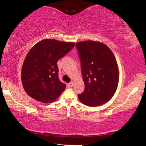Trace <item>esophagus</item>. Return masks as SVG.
Segmentation results:
<instances>
[{
	"instance_id": "obj_1",
	"label": "esophagus",
	"mask_w": 146,
	"mask_h": 146,
	"mask_svg": "<svg viewBox=\"0 0 146 146\" xmlns=\"http://www.w3.org/2000/svg\"><path fill=\"white\" fill-rule=\"evenodd\" d=\"M73 86V82H70L68 84V87H72V86Z\"/></svg>"
}]
</instances>
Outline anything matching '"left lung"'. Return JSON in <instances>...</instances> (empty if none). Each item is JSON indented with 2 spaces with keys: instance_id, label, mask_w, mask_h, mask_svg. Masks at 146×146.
<instances>
[{
  "instance_id": "left-lung-1",
  "label": "left lung",
  "mask_w": 146,
  "mask_h": 146,
  "mask_svg": "<svg viewBox=\"0 0 146 146\" xmlns=\"http://www.w3.org/2000/svg\"><path fill=\"white\" fill-rule=\"evenodd\" d=\"M81 61L85 90L78 95L80 102L90 107L110 100L119 84V72L115 56L107 45L88 40L76 44Z\"/></svg>"
}]
</instances>
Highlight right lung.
Wrapping results in <instances>:
<instances>
[{"mask_svg": "<svg viewBox=\"0 0 146 146\" xmlns=\"http://www.w3.org/2000/svg\"><path fill=\"white\" fill-rule=\"evenodd\" d=\"M74 46L73 42L45 39L30 49L21 70L22 83L27 95L45 104L60 97L66 85L58 78L57 61Z\"/></svg>", "mask_w": 146, "mask_h": 146, "instance_id": "right-lung-1", "label": "right lung"}]
</instances>
